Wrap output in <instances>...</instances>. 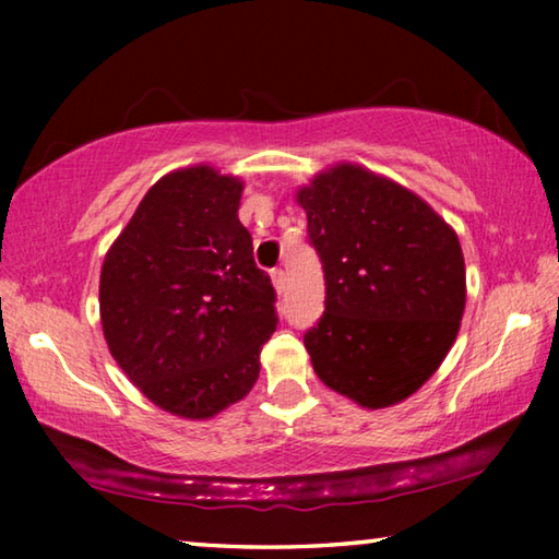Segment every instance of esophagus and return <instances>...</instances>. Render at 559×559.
<instances>
[{
	"instance_id": "esophagus-1",
	"label": "esophagus",
	"mask_w": 559,
	"mask_h": 559,
	"mask_svg": "<svg viewBox=\"0 0 559 559\" xmlns=\"http://www.w3.org/2000/svg\"><path fill=\"white\" fill-rule=\"evenodd\" d=\"M271 283H273V288H276L278 293L286 288V273H283V269H273L271 271Z\"/></svg>"
}]
</instances>
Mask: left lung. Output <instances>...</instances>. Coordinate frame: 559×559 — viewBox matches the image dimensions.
I'll return each mask as SVG.
<instances>
[{
  "label": "left lung",
  "mask_w": 559,
  "mask_h": 559,
  "mask_svg": "<svg viewBox=\"0 0 559 559\" xmlns=\"http://www.w3.org/2000/svg\"><path fill=\"white\" fill-rule=\"evenodd\" d=\"M296 200L325 271V313L302 337L316 374L367 409L404 402L459 335L456 231L412 189L353 163L316 175Z\"/></svg>",
  "instance_id": "obj_1"
}]
</instances>
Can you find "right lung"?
I'll return each mask as SVG.
<instances>
[{
    "label": "right lung",
    "instance_id": "right-lung-1",
    "mask_svg": "<svg viewBox=\"0 0 559 559\" xmlns=\"http://www.w3.org/2000/svg\"><path fill=\"white\" fill-rule=\"evenodd\" d=\"M243 182L212 165L147 189L100 269V323L128 380L182 419L251 392L276 330V293L239 222Z\"/></svg>",
    "mask_w": 559,
    "mask_h": 559
}]
</instances>
